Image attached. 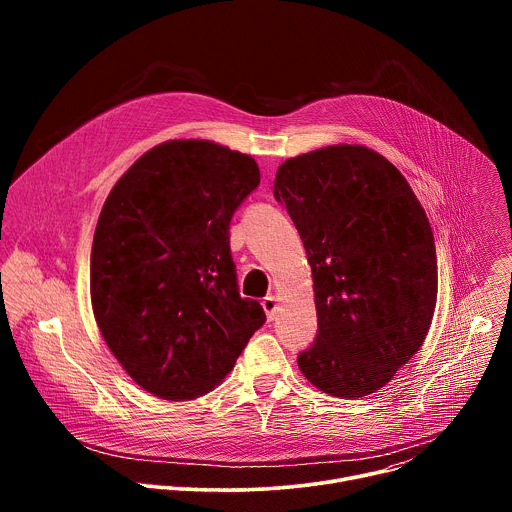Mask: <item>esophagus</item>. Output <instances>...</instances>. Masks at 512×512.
Instances as JSON below:
<instances>
[{"mask_svg": "<svg viewBox=\"0 0 512 512\" xmlns=\"http://www.w3.org/2000/svg\"><path fill=\"white\" fill-rule=\"evenodd\" d=\"M261 306H263L267 318L273 320V318H275V312H277V298H275V296H267V298L261 302Z\"/></svg>", "mask_w": 512, "mask_h": 512, "instance_id": "esophagus-1", "label": "esophagus"}]
</instances>
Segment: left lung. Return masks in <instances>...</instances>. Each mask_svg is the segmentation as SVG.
Returning <instances> with one entry per match:
<instances>
[{"label": "left lung", "mask_w": 512, "mask_h": 512, "mask_svg": "<svg viewBox=\"0 0 512 512\" xmlns=\"http://www.w3.org/2000/svg\"><path fill=\"white\" fill-rule=\"evenodd\" d=\"M308 255L318 334L298 367L324 393L385 387L423 344L437 300L431 225L403 174L364 145L285 160L273 182Z\"/></svg>", "instance_id": "obj_1"}]
</instances>
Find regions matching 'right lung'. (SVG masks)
Segmentation results:
<instances>
[{
  "mask_svg": "<svg viewBox=\"0 0 512 512\" xmlns=\"http://www.w3.org/2000/svg\"><path fill=\"white\" fill-rule=\"evenodd\" d=\"M251 156L204 139L143 154L109 192L91 251L97 326L148 393L188 401L212 391L265 322L241 298L231 218L259 186Z\"/></svg>",
  "mask_w": 512,
  "mask_h": 512,
  "instance_id": "right-lung-1",
  "label": "right lung"
}]
</instances>
